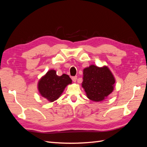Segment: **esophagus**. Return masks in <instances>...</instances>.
Segmentation results:
<instances>
[{
    "label": "esophagus",
    "mask_w": 147,
    "mask_h": 147,
    "mask_svg": "<svg viewBox=\"0 0 147 147\" xmlns=\"http://www.w3.org/2000/svg\"><path fill=\"white\" fill-rule=\"evenodd\" d=\"M77 79V76H75V77H72V81L74 82H76Z\"/></svg>",
    "instance_id": "34e87169"
}]
</instances>
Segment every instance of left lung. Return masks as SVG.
<instances>
[{
	"label": "left lung",
	"mask_w": 147,
	"mask_h": 147,
	"mask_svg": "<svg viewBox=\"0 0 147 147\" xmlns=\"http://www.w3.org/2000/svg\"><path fill=\"white\" fill-rule=\"evenodd\" d=\"M115 80L107 66L94 65L83 70L82 87L88 99L95 102L105 99L113 90Z\"/></svg>",
	"instance_id": "obj_1"
}]
</instances>
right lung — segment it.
Returning a JSON list of instances; mask_svg holds the SVG:
<instances>
[{
  "mask_svg": "<svg viewBox=\"0 0 147 147\" xmlns=\"http://www.w3.org/2000/svg\"><path fill=\"white\" fill-rule=\"evenodd\" d=\"M71 83L72 80L68 75L58 76L55 70H50L39 80L38 90L42 97L53 102L59 98L66 86Z\"/></svg>",
  "mask_w": 147,
  "mask_h": 147,
  "instance_id": "add662e5",
  "label": "right lung"
}]
</instances>
